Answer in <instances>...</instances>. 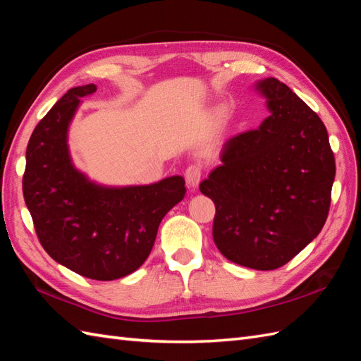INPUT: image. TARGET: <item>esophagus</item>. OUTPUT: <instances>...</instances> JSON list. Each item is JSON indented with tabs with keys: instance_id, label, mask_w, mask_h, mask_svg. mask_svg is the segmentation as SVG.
Segmentation results:
<instances>
[{
	"instance_id": "esophagus-1",
	"label": "esophagus",
	"mask_w": 361,
	"mask_h": 361,
	"mask_svg": "<svg viewBox=\"0 0 361 361\" xmlns=\"http://www.w3.org/2000/svg\"><path fill=\"white\" fill-rule=\"evenodd\" d=\"M201 173L203 172H201V166H198V164H190L188 167L186 172H184V177H186V183H188L189 189L195 190L198 188V184L201 181Z\"/></svg>"
}]
</instances>
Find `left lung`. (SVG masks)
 Wrapping results in <instances>:
<instances>
[{"mask_svg": "<svg viewBox=\"0 0 361 361\" xmlns=\"http://www.w3.org/2000/svg\"><path fill=\"white\" fill-rule=\"evenodd\" d=\"M254 89L269 116L224 142L221 164L200 190L215 203L220 252L240 266L274 271L323 229L335 158L320 116L284 82L264 78Z\"/></svg>", "mask_w": 361, "mask_h": 361, "instance_id": "left-lung-1", "label": "left lung"}]
</instances>
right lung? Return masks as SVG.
Wrapping results in <instances>:
<instances>
[{"label":"right lung","mask_w":361,"mask_h":361,"mask_svg":"<svg viewBox=\"0 0 361 361\" xmlns=\"http://www.w3.org/2000/svg\"><path fill=\"white\" fill-rule=\"evenodd\" d=\"M95 85L67 90L32 132L23 194L41 246L56 263L92 280L111 281L146 262L164 215L186 195L184 178L107 186L73 164L69 128Z\"/></svg>","instance_id":"add662e5"}]
</instances>
